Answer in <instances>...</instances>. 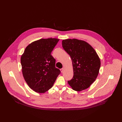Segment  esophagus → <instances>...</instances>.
Segmentation results:
<instances>
[{
	"mask_svg": "<svg viewBox=\"0 0 122 122\" xmlns=\"http://www.w3.org/2000/svg\"><path fill=\"white\" fill-rule=\"evenodd\" d=\"M60 71H61L62 73L63 72V71H64V68H61V69H60Z\"/></svg>",
	"mask_w": 122,
	"mask_h": 122,
	"instance_id": "1",
	"label": "esophagus"
}]
</instances>
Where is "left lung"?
Returning <instances> with one entry per match:
<instances>
[{"label": "left lung", "instance_id": "1", "mask_svg": "<svg viewBox=\"0 0 122 122\" xmlns=\"http://www.w3.org/2000/svg\"><path fill=\"white\" fill-rule=\"evenodd\" d=\"M62 47L70 56L72 62L73 77L68 84L76 91L89 87L97 78L100 60L95 49L87 42L76 39L62 41Z\"/></svg>", "mask_w": 122, "mask_h": 122}]
</instances>
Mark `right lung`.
I'll return each mask as SVG.
<instances>
[{
	"mask_svg": "<svg viewBox=\"0 0 122 122\" xmlns=\"http://www.w3.org/2000/svg\"><path fill=\"white\" fill-rule=\"evenodd\" d=\"M56 38L41 39L29 44L21 57L25 81L35 92L44 93L53 87L60 71L51 55L58 42Z\"/></svg>",
	"mask_w": 122,
	"mask_h": 122,
	"instance_id": "right-lung-1",
	"label": "right lung"
}]
</instances>
